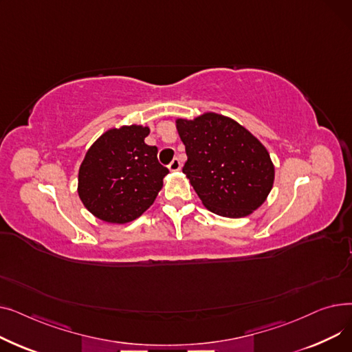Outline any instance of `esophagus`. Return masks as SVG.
Wrapping results in <instances>:
<instances>
[{
	"label": "esophagus",
	"instance_id": "esophagus-1",
	"mask_svg": "<svg viewBox=\"0 0 352 352\" xmlns=\"http://www.w3.org/2000/svg\"><path fill=\"white\" fill-rule=\"evenodd\" d=\"M168 170H170L171 173H177V171L181 170V162H179L178 158H175V160L171 161V164L168 165Z\"/></svg>",
	"mask_w": 352,
	"mask_h": 352
}]
</instances>
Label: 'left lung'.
<instances>
[{
  "instance_id": "1",
  "label": "left lung",
  "mask_w": 352,
  "mask_h": 352,
  "mask_svg": "<svg viewBox=\"0 0 352 352\" xmlns=\"http://www.w3.org/2000/svg\"><path fill=\"white\" fill-rule=\"evenodd\" d=\"M186 145L182 173L202 206L226 218H243L260 208L272 190L275 168L264 144L235 120L204 113L177 118Z\"/></svg>"
}]
</instances>
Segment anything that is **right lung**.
Listing matches in <instances>:
<instances>
[{
	"label": "right lung",
	"mask_w": 352,
	"mask_h": 352,
	"mask_svg": "<svg viewBox=\"0 0 352 352\" xmlns=\"http://www.w3.org/2000/svg\"><path fill=\"white\" fill-rule=\"evenodd\" d=\"M150 126L109 128L92 144L78 170L84 207L109 224H126L150 208L168 170L158 162L157 146L145 144Z\"/></svg>",
	"instance_id": "add662e5"
}]
</instances>
